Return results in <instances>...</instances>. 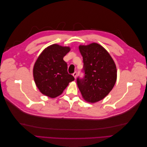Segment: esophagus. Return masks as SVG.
I'll use <instances>...</instances> for the list:
<instances>
[{"mask_svg": "<svg viewBox=\"0 0 147 147\" xmlns=\"http://www.w3.org/2000/svg\"><path fill=\"white\" fill-rule=\"evenodd\" d=\"M77 73L76 72H75L73 74V76L74 77L75 79H76V78H77Z\"/></svg>", "mask_w": 147, "mask_h": 147, "instance_id": "obj_1", "label": "esophagus"}]
</instances>
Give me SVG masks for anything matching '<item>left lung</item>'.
Masks as SVG:
<instances>
[{"instance_id":"obj_1","label":"left lung","mask_w":147,"mask_h":147,"mask_svg":"<svg viewBox=\"0 0 147 147\" xmlns=\"http://www.w3.org/2000/svg\"><path fill=\"white\" fill-rule=\"evenodd\" d=\"M84 77L77 78L83 98L91 103L103 99L112 91L117 78L115 62L109 52L97 43L80 45Z\"/></svg>"}]
</instances>
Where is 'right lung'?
<instances>
[{
	"instance_id": "right-lung-1",
	"label": "right lung",
	"mask_w": 147,
	"mask_h": 147,
	"mask_svg": "<svg viewBox=\"0 0 147 147\" xmlns=\"http://www.w3.org/2000/svg\"><path fill=\"white\" fill-rule=\"evenodd\" d=\"M69 47L53 44L39 55L34 65V82L43 94L51 98L61 95L75 78L67 72L63 57L70 51Z\"/></svg>"
}]
</instances>
